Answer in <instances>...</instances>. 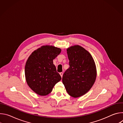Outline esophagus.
Masks as SVG:
<instances>
[{
	"mask_svg": "<svg viewBox=\"0 0 123 123\" xmlns=\"http://www.w3.org/2000/svg\"><path fill=\"white\" fill-rule=\"evenodd\" d=\"M59 74H60V76H61V77H62V76H63V73H59Z\"/></svg>",
	"mask_w": 123,
	"mask_h": 123,
	"instance_id": "34e87169",
	"label": "esophagus"
}]
</instances>
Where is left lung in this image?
I'll list each match as a JSON object with an SVG mask.
<instances>
[{"instance_id":"1","label":"left lung","mask_w":123,"mask_h":123,"mask_svg":"<svg viewBox=\"0 0 123 123\" xmlns=\"http://www.w3.org/2000/svg\"><path fill=\"white\" fill-rule=\"evenodd\" d=\"M69 68L65 72L62 82L68 93L78 98L88 92L97 75L96 67L90 52L79 45L67 49Z\"/></svg>"}]
</instances>
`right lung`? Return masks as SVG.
Instances as JSON below:
<instances>
[{
	"label": "right lung",
	"mask_w": 123,
	"mask_h": 123,
	"mask_svg": "<svg viewBox=\"0 0 123 123\" xmlns=\"http://www.w3.org/2000/svg\"><path fill=\"white\" fill-rule=\"evenodd\" d=\"M61 51V49L51 45L42 46L33 51L28 58L25 67V78L35 93L47 95L61 80V77L53 63Z\"/></svg>",
	"instance_id": "1"
}]
</instances>
